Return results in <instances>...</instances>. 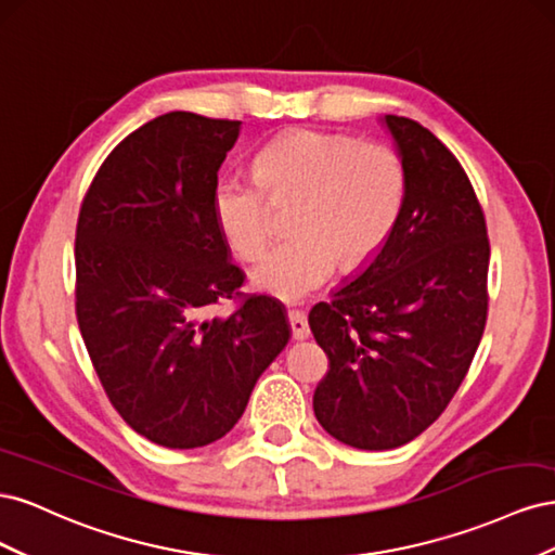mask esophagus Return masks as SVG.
Masks as SVG:
<instances>
[{
    "label": "esophagus",
    "mask_w": 555,
    "mask_h": 555,
    "mask_svg": "<svg viewBox=\"0 0 555 555\" xmlns=\"http://www.w3.org/2000/svg\"><path fill=\"white\" fill-rule=\"evenodd\" d=\"M287 317H289V326H292V338H294V340H306L308 335H310V326H308L306 312L289 310Z\"/></svg>",
    "instance_id": "obj_1"
}]
</instances>
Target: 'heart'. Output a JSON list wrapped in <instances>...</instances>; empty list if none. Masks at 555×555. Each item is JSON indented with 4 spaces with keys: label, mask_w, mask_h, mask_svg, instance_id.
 I'll return each instance as SVG.
<instances>
[{
    "label": "heart",
    "mask_w": 555,
    "mask_h": 555,
    "mask_svg": "<svg viewBox=\"0 0 555 555\" xmlns=\"http://www.w3.org/2000/svg\"><path fill=\"white\" fill-rule=\"evenodd\" d=\"M255 178L224 173L212 188V215L229 249L257 259L271 241V204L294 201V236L255 266L251 282L282 300L322 287L335 266L371 261L396 231L408 194V171L386 143L298 129L273 139L255 157Z\"/></svg>",
    "instance_id": "1"
}]
</instances>
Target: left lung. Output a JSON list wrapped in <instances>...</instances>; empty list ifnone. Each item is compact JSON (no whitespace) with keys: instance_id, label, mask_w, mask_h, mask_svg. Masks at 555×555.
Listing matches in <instances>:
<instances>
[{"instance_id":"left-lung-1","label":"left lung","mask_w":555,"mask_h":555,"mask_svg":"<svg viewBox=\"0 0 555 555\" xmlns=\"http://www.w3.org/2000/svg\"><path fill=\"white\" fill-rule=\"evenodd\" d=\"M408 171L391 238L363 271L310 310L328 373L314 416L349 447L408 444L459 391L489 312L483 210L451 150L410 117L384 115Z\"/></svg>"}]
</instances>
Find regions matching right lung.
<instances>
[{
  "label": "right lung",
  "instance_id": "right-lung-1",
  "mask_svg": "<svg viewBox=\"0 0 555 555\" xmlns=\"http://www.w3.org/2000/svg\"><path fill=\"white\" fill-rule=\"evenodd\" d=\"M238 120L173 111L99 166L76 227V317L111 405L150 442L206 447L236 426L289 343L287 310L245 296L212 215ZM240 298L229 318L209 314Z\"/></svg>",
  "mask_w": 555,
  "mask_h": 555
}]
</instances>
